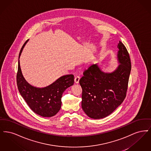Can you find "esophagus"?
I'll return each mask as SVG.
<instances>
[{
    "label": "esophagus",
    "instance_id": "34e87169",
    "mask_svg": "<svg viewBox=\"0 0 151 151\" xmlns=\"http://www.w3.org/2000/svg\"><path fill=\"white\" fill-rule=\"evenodd\" d=\"M79 79H80V77L79 76H76L74 78V82H75V83H78Z\"/></svg>",
    "mask_w": 151,
    "mask_h": 151
}]
</instances>
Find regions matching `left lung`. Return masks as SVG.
Wrapping results in <instances>:
<instances>
[{"label":"left lung","mask_w":151,"mask_h":151,"mask_svg":"<svg viewBox=\"0 0 151 151\" xmlns=\"http://www.w3.org/2000/svg\"><path fill=\"white\" fill-rule=\"evenodd\" d=\"M117 59L120 64L113 72H102L97 64L83 72L79 84L82 88V108L90 118L100 119L111 114L126 96L131 64L125 45L119 42Z\"/></svg>","instance_id":"left-lung-1"}]
</instances>
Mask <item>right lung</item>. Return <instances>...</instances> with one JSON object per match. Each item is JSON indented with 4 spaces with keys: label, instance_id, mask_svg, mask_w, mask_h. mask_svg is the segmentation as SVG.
<instances>
[{
    "label": "right lung",
    "instance_id": "add662e5",
    "mask_svg": "<svg viewBox=\"0 0 151 151\" xmlns=\"http://www.w3.org/2000/svg\"><path fill=\"white\" fill-rule=\"evenodd\" d=\"M28 40L20 50L19 58ZM16 81L20 94L30 108L40 116L50 117L56 114L60 111L63 93L67 88L74 84V76L73 74L64 76L48 86L37 88L29 85L24 78L19 60Z\"/></svg>",
    "mask_w": 151,
    "mask_h": 151
}]
</instances>
